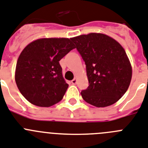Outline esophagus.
<instances>
[{"label":"esophagus","instance_id":"esophagus-1","mask_svg":"<svg viewBox=\"0 0 148 148\" xmlns=\"http://www.w3.org/2000/svg\"><path fill=\"white\" fill-rule=\"evenodd\" d=\"M71 82H72V84H75L77 83V80H76V79H73V80L71 81Z\"/></svg>","mask_w":148,"mask_h":148}]
</instances>
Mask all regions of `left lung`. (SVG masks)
Returning <instances> with one entry per match:
<instances>
[{
  "label": "left lung",
  "mask_w": 148,
  "mask_h": 148,
  "mask_svg": "<svg viewBox=\"0 0 148 148\" xmlns=\"http://www.w3.org/2000/svg\"><path fill=\"white\" fill-rule=\"evenodd\" d=\"M86 65L89 86L81 92L85 102L106 107L123 97L130 84L132 67L119 42L103 34L91 33L71 39Z\"/></svg>",
  "instance_id": "obj_1"
}]
</instances>
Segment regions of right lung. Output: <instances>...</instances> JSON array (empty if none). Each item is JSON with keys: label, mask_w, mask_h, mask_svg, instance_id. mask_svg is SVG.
<instances>
[{"label": "right lung", "mask_w": 148, "mask_h": 148, "mask_svg": "<svg viewBox=\"0 0 148 148\" xmlns=\"http://www.w3.org/2000/svg\"><path fill=\"white\" fill-rule=\"evenodd\" d=\"M75 48L71 39L44 38L23 49L17 60L15 79L25 99L40 107L51 106L63 99L69 84L59 61Z\"/></svg>", "instance_id": "right-lung-1"}]
</instances>
